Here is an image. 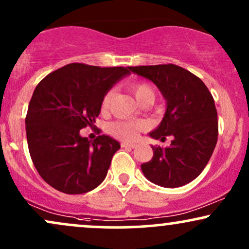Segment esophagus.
<instances>
[{
    "label": "esophagus",
    "instance_id": "obj_1",
    "mask_svg": "<svg viewBox=\"0 0 249 249\" xmlns=\"http://www.w3.org/2000/svg\"><path fill=\"white\" fill-rule=\"evenodd\" d=\"M122 147L134 148V147H137V144H136V142H122Z\"/></svg>",
    "mask_w": 249,
    "mask_h": 249
}]
</instances>
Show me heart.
<instances>
[{"label": "heart", "mask_w": 249, "mask_h": 249, "mask_svg": "<svg viewBox=\"0 0 249 249\" xmlns=\"http://www.w3.org/2000/svg\"><path fill=\"white\" fill-rule=\"evenodd\" d=\"M131 92L133 93L134 98L137 99L138 103L146 101V99L154 101V97H156L153 88L150 84H147V83H137V84H133L131 87ZM111 96H112V93L107 92L103 97L101 104L103 112H105L108 108ZM142 127H144V124L141 122H115L110 124L108 131L113 136H116L117 138L124 139V141H132V139L137 138L139 131H142Z\"/></svg>", "instance_id": "obj_1"}]
</instances>
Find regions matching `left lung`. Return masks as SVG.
<instances>
[{"label":"left lung","instance_id":"8db88e82","mask_svg":"<svg viewBox=\"0 0 249 249\" xmlns=\"http://www.w3.org/2000/svg\"><path fill=\"white\" fill-rule=\"evenodd\" d=\"M150 79L166 101V112L148 136L165 141L168 147L152 146L153 157L142 164L146 179L161 187L176 188L194 180L206 167L218 141V113L204 82L174 64L128 67Z\"/></svg>","mask_w":249,"mask_h":249}]
</instances>
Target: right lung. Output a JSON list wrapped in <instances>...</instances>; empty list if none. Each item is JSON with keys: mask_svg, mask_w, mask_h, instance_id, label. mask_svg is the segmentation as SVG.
I'll return each instance as SVG.
<instances>
[{"mask_svg": "<svg viewBox=\"0 0 249 249\" xmlns=\"http://www.w3.org/2000/svg\"><path fill=\"white\" fill-rule=\"evenodd\" d=\"M127 75L128 68L71 63L38 83L25 117L28 147L37 172L55 190L87 193L105 179L121 144L105 134L91 142L79 132L93 126L103 97Z\"/></svg>", "mask_w": 249, "mask_h": 249, "instance_id": "add662e5", "label": "right lung"}]
</instances>
